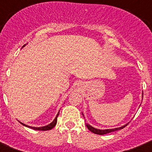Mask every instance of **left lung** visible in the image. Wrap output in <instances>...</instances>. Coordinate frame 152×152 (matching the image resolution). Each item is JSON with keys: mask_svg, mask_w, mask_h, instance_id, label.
<instances>
[{"mask_svg": "<svg viewBox=\"0 0 152 152\" xmlns=\"http://www.w3.org/2000/svg\"><path fill=\"white\" fill-rule=\"evenodd\" d=\"M142 97H143V96H142ZM83 116H84V115H83ZM128 124H129V123H127V124L124 125V126H121V127H119V128L110 129H96V128H94V127H93V126H91V125L88 124V123H86V126L88 127V129L90 130V131L92 132L93 133L97 134V135H105V134L110 133V132H112L117 131V130L122 129H123V128H124V127H126V126H127V125H128Z\"/></svg>", "mask_w": 152, "mask_h": 152, "instance_id": "left-lung-1", "label": "left lung"}]
</instances>
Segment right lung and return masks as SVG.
I'll use <instances>...</instances> for the list:
<instances>
[{"label":"right lung","mask_w":152,"mask_h":152,"mask_svg":"<svg viewBox=\"0 0 152 152\" xmlns=\"http://www.w3.org/2000/svg\"><path fill=\"white\" fill-rule=\"evenodd\" d=\"M58 114H59V112L58 113L57 116H56V118H55L54 120H53V121H52V123H50V124L47 125V126H42V127H33V126H27V125H26V124H23V123H20H20L22 125H23L24 126L29 127V128L33 129H34V130H39V131H46V130L52 129L53 127H55V126H56V123H57V117H58Z\"/></svg>","instance_id":"1"}]
</instances>
